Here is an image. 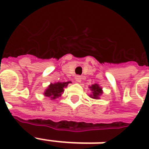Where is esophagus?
I'll return each mask as SVG.
<instances>
[{"instance_id": "1", "label": "esophagus", "mask_w": 149, "mask_h": 149, "mask_svg": "<svg viewBox=\"0 0 149 149\" xmlns=\"http://www.w3.org/2000/svg\"><path fill=\"white\" fill-rule=\"evenodd\" d=\"M81 77L80 75H76L75 76V81L76 82H81Z\"/></svg>"}]
</instances>
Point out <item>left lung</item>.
Listing matches in <instances>:
<instances>
[{
	"mask_svg": "<svg viewBox=\"0 0 149 149\" xmlns=\"http://www.w3.org/2000/svg\"><path fill=\"white\" fill-rule=\"evenodd\" d=\"M90 89L93 91V95H91L90 97L92 98H95V99H97V98H99L100 97V95H101L102 93V90H101V88H100L98 85L97 84H95V85H93L91 87H90Z\"/></svg>",
	"mask_w": 149,
	"mask_h": 149,
	"instance_id": "obj_1",
	"label": "left lung"
}]
</instances>
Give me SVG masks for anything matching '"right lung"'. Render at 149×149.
Here are the masks:
<instances>
[{
    "mask_svg": "<svg viewBox=\"0 0 149 149\" xmlns=\"http://www.w3.org/2000/svg\"><path fill=\"white\" fill-rule=\"evenodd\" d=\"M69 82H70V81L51 84L45 92V96L50 97L51 99L54 100L56 97H59L60 95L62 94V93L63 92V88L67 86Z\"/></svg>",
    "mask_w": 149,
    "mask_h": 149,
    "instance_id": "add662e5",
    "label": "right lung"
}]
</instances>
